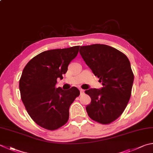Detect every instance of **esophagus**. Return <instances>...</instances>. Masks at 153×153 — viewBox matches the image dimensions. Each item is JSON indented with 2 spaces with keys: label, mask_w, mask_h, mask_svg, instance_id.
I'll list each match as a JSON object with an SVG mask.
<instances>
[{
  "label": "esophagus",
  "mask_w": 153,
  "mask_h": 153,
  "mask_svg": "<svg viewBox=\"0 0 153 153\" xmlns=\"http://www.w3.org/2000/svg\"><path fill=\"white\" fill-rule=\"evenodd\" d=\"M79 91H80V95H83V94H84V90H83V89H80Z\"/></svg>",
  "instance_id": "34e87169"
}]
</instances>
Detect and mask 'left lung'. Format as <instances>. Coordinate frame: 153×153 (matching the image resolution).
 <instances>
[{"instance_id":"8db88e82","label":"left lung","mask_w":153,"mask_h":153,"mask_svg":"<svg viewBox=\"0 0 153 153\" xmlns=\"http://www.w3.org/2000/svg\"><path fill=\"white\" fill-rule=\"evenodd\" d=\"M79 53L103 85L85 91L91 99L87 113L95 121L111 123L124 111L131 97L134 75L130 62L123 53L105 44L81 46Z\"/></svg>"}]
</instances>
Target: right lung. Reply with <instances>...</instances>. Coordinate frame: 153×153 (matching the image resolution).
I'll use <instances>...</instances> for the list:
<instances>
[{
    "label": "right lung",
    "instance_id": "1",
    "mask_svg": "<svg viewBox=\"0 0 153 153\" xmlns=\"http://www.w3.org/2000/svg\"><path fill=\"white\" fill-rule=\"evenodd\" d=\"M79 46L50 50L39 53L24 68L19 81L22 101L36 123L46 129H58L69 119V109L80 92L76 87L64 91L56 88L57 79L63 78Z\"/></svg>",
    "mask_w": 153,
    "mask_h": 153
}]
</instances>
